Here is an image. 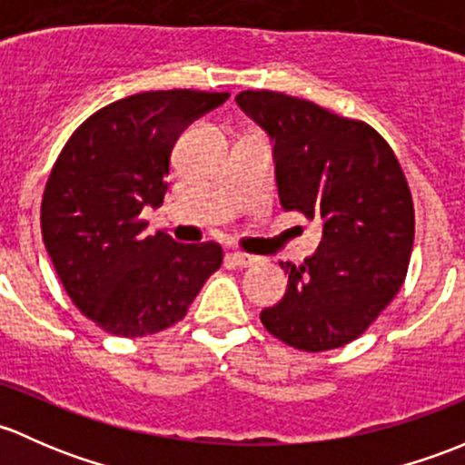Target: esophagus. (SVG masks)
Wrapping results in <instances>:
<instances>
[{"mask_svg":"<svg viewBox=\"0 0 465 465\" xmlns=\"http://www.w3.org/2000/svg\"><path fill=\"white\" fill-rule=\"evenodd\" d=\"M228 257H231L232 264L239 266V268H248V266H252V264H257V262H260V257H257V255H251V252H242V251H234Z\"/></svg>","mask_w":465,"mask_h":465,"instance_id":"obj_1","label":"esophagus"}]
</instances>
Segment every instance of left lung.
<instances>
[{
    "mask_svg": "<svg viewBox=\"0 0 465 465\" xmlns=\"http://www.w3.org/2000/svg\"><path fill=\"white\" fill-rule=\"evenodd\" d=\"M234 100L275 143L282 205L322 223L318 252L282 264L286 295L262 311V324L300 351L344 347L408 275L414 201L403 167L374 127L311 100L266 89Z\"/></svg>",
    "mask_w": 465,
    "mask_h": 465,
    "instance_id": "1",
    "label": "left lung"
}]
</instances>
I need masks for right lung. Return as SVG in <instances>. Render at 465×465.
Masks as SVG:
<instances>
[{
  "instance_id": "add662e5",
  "label": "right lung",
  "mask_w": 465,
  "mask_h": 465,
  "mask_svg": "<svg viewBox=\"0 0 465 465\" xmlns=\"http://www.w3.org/2000/svg\"><path fill=\"white\" fill-rule=\"evenodd\" d=\"M231 94L143 91L91 114L54 163L40 223L57 277L91 322L121 338L172 327L222 266L219 243L145 234L181 129Z\"/></svg>"
}]
</instances>
